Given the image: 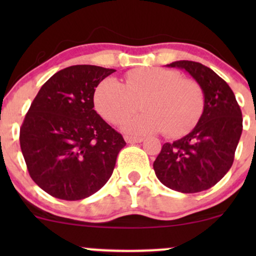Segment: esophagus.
I'll return each instance as SVG.
<instances>
[{
    "instance_id": "1",
    "label": "esophagus",
    "mask_w": 256,
    "mask_h": 256,
    "mask_svg": "<svg viewBox=\"0 0 256 256\" xmlns=\"http://www.w3.org/2000/svg\"><path fill=\"white\" fill-rule=\"evenodd\" d=\"M125 140L130 144H134V143H140L143 140L142 137H134V136H125Z\"/></svg>"
}]
</instances>
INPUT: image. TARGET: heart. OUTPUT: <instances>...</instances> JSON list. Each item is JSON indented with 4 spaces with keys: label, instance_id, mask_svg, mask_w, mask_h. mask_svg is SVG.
I'll list each match as a JSON object with an SVG mask.
<instances>
[{
    "label": "heart",
    "instance_id": "heart-1",
    "mask_svg": "<svg viewBox=\"0 0 256 256\" xmlns=\"http://www.w3.org/2000/svg\"><path fill=\"white\" fill-rule=\"evenodd\" d=\"M96 110L107 122L122 124L142 108L146 113L124 124L132 134L165 132L180 137L195 128L204 113V92L195 79L182 78L173 70L149 67L128 72L125 84L108 77L94 94Z\"/></svg>",
    "mask_w": 256,
    "mask_h": 256
}]
</instances>
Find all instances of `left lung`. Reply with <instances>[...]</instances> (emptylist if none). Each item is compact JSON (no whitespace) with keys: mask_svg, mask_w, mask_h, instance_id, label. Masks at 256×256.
Masks as SVG:
<instances>
[{"mask_svg":"<svg viewBox=\"0 0 256 256\" xmlns=\"http://www.w3.org/2000/svg\"><path fill=\"white\" fill-rule=\"evenodd\" d=\"M167 66L185 70L201 85L204 108L190 134L162 146L152 167L170 189L204 192L218 183L234 164L243 128L242 112L231 88L210 67L188 60Z\"/></svg>","mask_w":256,"mask_h":256,"instance_id":"8db88e82","label":"left lung"}]
</instances>
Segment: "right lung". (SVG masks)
I'll list each match as a JSON object with an SVG mask.
<instances>
[{
	"mask_svg": "<svg viewBox=\"0 0 256 256\" xmlns=\"http://www.w3.org/2000/svg\"><path fill=\"white\" fill-rule=\"evenodd\" d=\"M113 68L76 64L50 77L20 128V148L32 180L49 195L78 201L98 192L126 146L94 110L95 88Z\"/></svg>",
	"mask_w": 256,
	"mask_h": 256,
	"instance_id": "obj_1",
	"label": "right lung"
}]
</instances>
